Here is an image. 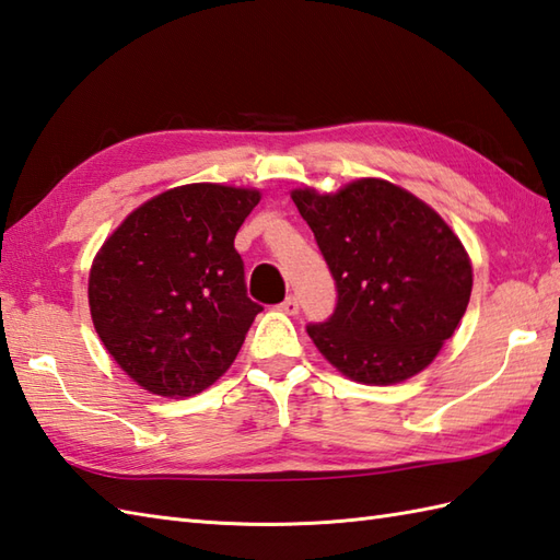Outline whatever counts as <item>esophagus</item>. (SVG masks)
Here are the masks:
<instances>
[{
    "mask_svg": "<svg viewBox=\"0 0 560 560\" xmlns=\"http://www.w3.org/2000/svg\"><path fill=\"white\" fill-rule=\"evenodd\" d=\"M280 312H284V314H290V316H294V314H300V300H296L294 294H290L288 300H284L282 304H280Z\"/></svg>",
    "mask_w": 560,
    "mask_h": 560,
    "instance_id": "obj_1",
    "label": "esophagus"
}]
</instances>
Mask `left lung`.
<instances>
[{
	"label": "left lung",
	"instance_id": "8db88e82",
	"mask_svg": "<svg viewBox=\"0 0 560 560\" xmlns=\"http://www.w3.org/2000/svg\"><path fill=\"white\" fill-rule=\"evenodd\" d=\"M338 290L332 314L306 332L359 383H400L427 369L471 294L465 246L439 213L383 179L338 194L292 191Z\"/></svg>",
	"mask_w": 560,
	"mask_h": 560
}]
</instances>
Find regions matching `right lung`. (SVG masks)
Returning a JSON list of instances; mask_svg holds the SVG:
<instances>
[{
	"mask_svg": "<svg viewBox=\"0 0 560 560\" xmlns=\"http://www.w3.org/2000/svg\"><path fill=\"white\" fill-rule=\"evenodd\" d=\"M260 194L186 184L136 208L95 256L93 326L145 390L189 397L237 357L264 306L248 300L234 237Z\"/></svg>",
	"mask_w": 560,
	"mask_h": 560,
	"instance_id": "right-lung-1",
	"label": "right lung"
}]
</instances>
